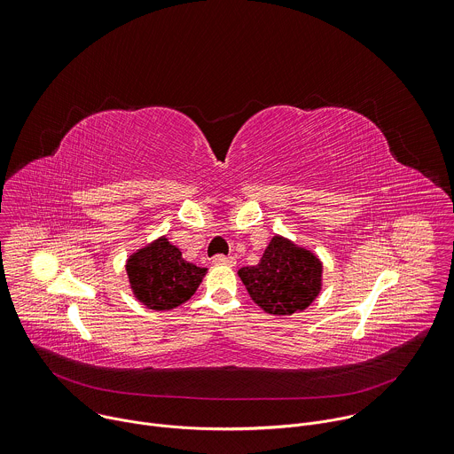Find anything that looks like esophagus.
<instances>
[{"label": "esophagus", "mask_w": 454, "mask_h": 454, "mask_svg": "<svg viewBox=\"0 0 454 454\" xmlns=\"http://www.w3.org/2000/svg\"><path fill=\"white\" fill-rule=\"evenodd\" d=\"M213 264H227V266H234L236 264V259L232 255H223V254H218L213 257Z\"/></svg>", "instance_id": "34e87169"}]
</instances>
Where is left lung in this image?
Masks as SVG:
<instances>
[{
  "label": "left lung",
  "mask_w": 454,
  "mask_h": 454,
  "mask_svg": "<svg viewBox=\"0 0 454 454\" xmlns=\"http://www.w3.org/2000/svg\"><path fill=\"white\" fill-rule=\"evenodd\" d=\"M250 298L275 316L307 309L321 289V262L305 248L275 236L259 264L239 271Z\"/></svg>",
  "instance_id": "left-lung-1"
}]
</instances>
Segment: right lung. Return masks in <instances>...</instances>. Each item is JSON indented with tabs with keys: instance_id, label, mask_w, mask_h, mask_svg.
Returning <instances> with one entry per match:
<instances>
[{
	"instance_id": "add662e5",
	"label": "right lung",
	"mask_w": 454,
	"mask_h": 454,
	"mask_svg": "<svg viewBox=\"0 0 454 454\" xmlns=\"http://www.w3.org/2000/svg\"><path fill=\"white\" fill-rule=\"evenodd\" d=\"M206 271L207 268L186 262L179 248L165 238L128 261V277L137 298L154 310H170L190 300Z\"/></svg>"
}]
</instances>
